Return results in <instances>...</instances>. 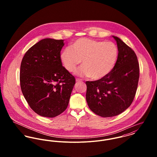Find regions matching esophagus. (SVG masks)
<instances>
[{
	"instance_id": "1",
	"label": "esophagus",
	"mask_w": 157,
	"mask_h": 157,
	"mask_svg": "<svg viewBox=\"0 0 157 157\" xmlns=\"http://www.w3.org/2000/svg\"><path fill=\"white\" fill-rule=\"evenodd\" d=\"M83 80L82 79L80 78H76V82L77 83H79V82H82Z\"/></svg>"
}]
</instances>
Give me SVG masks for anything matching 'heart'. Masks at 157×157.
Masks as SVG:
<instances>
[{"instance_id":"obj_1","label":"heart","mask_w":157,"mask_h":157,"mask_svg":"<svg viewBox=\"0 0 157 157\" xmlns=\"http://www.w3.org/2000/svg\"><path fill=\"white\" fill-rule=\"evenodd\" d=\"M118 57L117 46L111 42H103L82 38L63 49L60 60L69 72L75 71L82 60V66L75 74L100 80L108 75L115 67Z\"/></svg>"}]
</instances>
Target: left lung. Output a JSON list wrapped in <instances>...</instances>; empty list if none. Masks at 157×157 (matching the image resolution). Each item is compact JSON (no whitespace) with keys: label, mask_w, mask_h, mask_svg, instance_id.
Returning <instances> with one entry per match:
<instances>
[{"label":"left lung","mask_w":157,"mask_h":157,"mask_svg":"<svg viewBox=\"0 0 157 157\" xmlns=\"http://www.w3.org/2000/svg\"><path fill=\"white\" fill-rule=\"evenodd\" d=\"M118 49V57L112 71L104 78L86 82V99L90 109L102 117L118 115L132 103L140 76L134 51L120 38L112 36Z\"/></svg>","instance_id":"1"}]
</instances>
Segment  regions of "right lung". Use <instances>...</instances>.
<instances>
[{
	"label": "right lung",
	"instance_id": "obj_1",
	"mask_svg": "<svg viewBox=\"0 0 157 157\" xmlns=\"http://www.w3.org/2000/svg\"><path fill=\"white\" fill-rule=\"evenodd\" d=\"M63 42L42 39L26 51L22 60L23 95L30 108L42 117L52 118L64 112L75 83L60 60Z\"/></svg>",
	"mask_w": 157,
	"mask_h": 157
}]
</instances>
